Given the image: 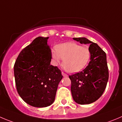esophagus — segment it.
Masks as SVG:
<instances>
[{"mask_svg":"<svg viewBox=\"0 0 122 122\" xmlns=\"http://www.w3.org/2000/svg\"><path fill=\"white\" fill-rule=\"evenodd\" d=\"M62 75H63V76H65H65H68V75H67L66 74H65V73L63 72H62Z\"/></svg>","mask_w":122,"mask_h":122,"instance_id":"34e87169","label":"esophagus"}]
</instances>
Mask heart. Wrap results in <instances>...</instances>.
<instances>
[{
  "label": "heart",
  "instance_id": "1",
  "mask_svg": "<svg viewBox=\"0 0 122 122\" xmlns=\"http://www.w3.org/2000/svg\"><path fill=\"white\" fill-rule=\"evenodd\" d=\"M91 53L87 47L69 42L59 44L51 50V57L56 65L63 59V66L67 72L76 73L83 70L90 61Z\"/></svg>",
  "mask_w": 122,
  "mask_h": 122
}]
</instances>
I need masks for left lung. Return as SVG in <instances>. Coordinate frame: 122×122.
Returning <instances> with one entry per match:
<instances>
[{
  "label": "left lung",
  "mask_w": 122,
  "mask_h": 122,
  "mask_svg": "<svg viewBox=\"0 0 122 122\" xmlns=\"http://www.w3.org/2000/svg\"><path fill=\"white\" fill-rule=\"evenodd\" d=\"M80 44H90V62L81 72L69 75L72 96L75 102L89 104L98 100L104 93L108 80L106 53L97 44L87 38H74Z\"/></svg>",
  "instance_id": "left-lung-1"
}]
</instances>
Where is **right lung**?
Here are the masks:
<instances>
[{
    "label": "right lung",
    "mask_w": 122,
    "mask_h": 122,
    "mask_svg": "<svg viewBox=\"0 0 122 122\" xmlns=\"http://www.w3.org/2000/svg\"><path fill=\"white\" fill-rule=\"evenodd\" d=\"M48 38H35L20 52L14 67L18 94L24 102L35 107H46L54 102L63 78L60 69L50 65Z\"/></svg>",
    "instance_id": "obj_1"
}]
</instances>
